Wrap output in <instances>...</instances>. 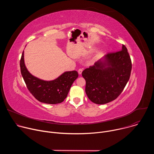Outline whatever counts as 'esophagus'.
<instances>
[{"mask_svg":"<svg viewBox=\"0 0 154 154\" xmlns=\"http://www.w3.org/2000/svg\"><path fill=\"white\" fill-rule=\"evenodd\" d=\"M82 71H83V69H79V71H78V72H79V74H81L82 72Z\"/></svg>","mask_w":154,"mask_h":154,"instance_id":"obj_1","label":"esophagus"}]
</instances>
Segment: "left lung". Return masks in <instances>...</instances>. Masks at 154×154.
Wrapping results in <instances>:
<instances>
[{
    "instance_id": "obj_1",
    "label": "left lung",
    "mask_w": 154,
    "mask_h": 154,
    "mask_svg": "<svg viewBox=\"0 0 154 154\" xmlns=\"http://www.w3.org/2000/svg\"><path fill=\"white\" fill-rule=\"evenodd\" d=\"M131 70V59L124 45L120 51L107 54L82 72L88 97L96 104L114 100L127 83Z\"/></svg>"
}]
</instances>
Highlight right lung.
<instances>
[{
	"label": "right lung",
	"mask_w": 154,
	"mask_h": 154,
	"mask_svg": "<svg viewBox=\"0 0 154 154\" xmlns=\"http://www.w3.org/2000/svg\"><path fill=\"white\" fill-rule=\"evenodd\" d=\"M20 67L22 76L29 91L39 102L48 103H60L66 98L73 82L78 77L76 71L63 72L57 79L46 81L33 76L27 70L22 54Z\"/></svg>",
	"instance_id": "1"
}]
</instances>
